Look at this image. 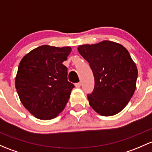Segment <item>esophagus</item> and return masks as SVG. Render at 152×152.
<instances>
[{
  "instance_id": "1",
  "label": "esophagus",
  "mask_w": 152,
  "mask_h": 152,
  "mask_svg": "<svg viewBox=\"0 0 152 152\" xmlns=\"http://www.w3.org/2000/svg\"><path fill=\"white\" fill-rule=\"evenodd\" d=\"M75 87H77V88L80 87H81V82H79V83H76V84H75Z\"/></svg>"
}]
</instances>
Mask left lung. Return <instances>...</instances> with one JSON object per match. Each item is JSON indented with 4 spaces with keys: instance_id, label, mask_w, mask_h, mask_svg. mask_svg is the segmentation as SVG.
<instances>
[{
    "instance_id": "8db88e82",
    "label": "left lung",
    "mask_w": 152,
    "mask_h": 152,
    "mask_svg": "<svg viewBox=\"0 0 152 152\" xmlns=\"http://www.w3.org/2000/svg\"><path fill=\"white\" fill-rule=\"evenodd\" d=\"M78 51L88 62L95 78L89 103L98 114L114 116L130 102L136 88L138 69L125 47L103 41L79 46Z\"/></svg>"
}]
</instances>
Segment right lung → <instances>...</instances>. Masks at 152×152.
I'll use <instances>...</instances> for the list:
<instances>
[{
    "instance_id": "obj_1",
    "label": "right lung",
    "mask_w": 152,
    "mask_h": 152,
    "mask_svg": "<svg viewBox=\"0 0 152 152\" xmlns=\"http://www.w3.org/2000/svg\"><path fill=\"white\" fill-rule=\"evenodd\" d=\"M71 49L42 45L20 61L15 87L22 105L37 119L57 117L69 100L74 86L68 81V68L63 63Z\"/></svg>"
}]
</instances>
